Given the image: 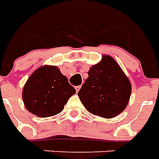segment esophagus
Instances as JSON below:
<instances>
[{"label": "esophagus", "mask_w": 159, "mask_h": 159, "mask_svg": "<svg viewBox=\"0 0 159 159\" xmlns=\"http://www.w3.org/2000/svg\"><path fill=\"white\" fill-rule=\"evenodd\" d=\"M81 87H82V86H77V87H76V91H77V92H79V90Z\"/></svg>", "instance_id": "1"}]
</instances>
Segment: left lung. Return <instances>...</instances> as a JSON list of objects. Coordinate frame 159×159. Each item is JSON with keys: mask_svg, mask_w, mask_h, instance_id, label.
<instances>
[{"mask_svg": "<svg viewBox=\"0 0 159 159\" xmlns=\"http://www.w3.org/2000/svg\"><path fill=\"white\" fill-rule=\"evenodd\" d=\"M78 97L90 113L113 118L126 108L131 94L129 80L113 57L103 55L90 68Z\"/></svg>", "mask_w": 159, "mask_h": 159, "instance_id": "left-lung-1", "label": "left lung"}]
</instances>
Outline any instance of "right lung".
Here are the masks:
<instances>
[{
  "label": "right lung",
  "instance_id": "add662e5",
  "mask_svg": "<svg viewBox=\"0 0 159 159\" xmlns=\"http://www.w3.org/2000/svg\"><path fill=\"white\" fill-rule=\"evenodd\" d=\"M76 93L68 80L56 66H43L31 74L23 89L25 106L38 117L60 113L68 99Z\"/></svg>",
  "mask_w": 159,
  "mask_h": 159
}]
</instances>
